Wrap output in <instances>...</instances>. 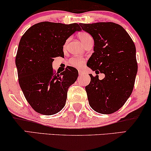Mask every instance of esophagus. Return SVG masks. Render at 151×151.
Returning <instances> with one entry per match:
<instances>
[{"label": "esophagus", "mask_w": 151, "mask_h": 151, "mask_svg": "<svg viewBox=\"0 0 151 151\" xmlns=\"http://www.w3.org/2000/svg\"><path fill=\"white\" fill-rule=\"evenodd\" d=\"M78 73H79L80 76H82L85 73V72H84L83 71H81V70H79V71H78Z\"/></svg>", "instance_id": "34e87169"}]
</instances>
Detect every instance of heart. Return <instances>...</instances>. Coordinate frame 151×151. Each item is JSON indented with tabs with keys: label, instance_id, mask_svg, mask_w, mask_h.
Wrapping results in <instances>:
<instances>
[{
	"label": "heart",
	"instance_id": "1",
	"mask_svg": "<svg viewBox=\"0 0 151 151\" xmlns=\"http://www.w3.org/2000/svg\"><path fill=\"white\" fill-rule=\"evenodd\" d=\"M79 38L80 41H81L84 44L88 40H89V39L91 38V37L87 32H81L80 33L79 35ZM83 60L78 58H73L70 59L69 61H68V64L71 66H73V67H80V66L83 65Z\"/></svg>",
	"mask_w": 151,
	"mask_h": 151
}]
</instances>
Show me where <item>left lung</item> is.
<instances>
[{
  "label": "left lung",
  "instance_id": "8db88e82",
  "mask_svg": "<svg viewBox=\"0 0 151 151\" xmlns=\"http://www.w3.org/2000/svg\"><path fill=\"white\" fill-rule=\"evenodd\" d=\"M94 41L93 52L87 66L99 76L89 74L85 87L89 105L103 114L114 113L125 104L134 87L137 73L135 45L120 25L112 22L80 23Z\"/></svg>",
  "mask_w": 151,
  "mask_h": 151
}]
</instances>
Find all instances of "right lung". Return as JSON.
I'll return each instance as SVG.
<instances>
[{"label": "right lung", "mask_w": 151, "mask_h": 151, "mask_svg": "<svg viewBox=\"0 0 151 151\" xmlns=\"http://www.w3.org/2000/svg\"><path fill=\"white\" fill-rule=\"evenodd\" d=\"M80 30L78 23L46 21L33 25L21 37L15 60L19 83L37 112L52 115L65 105L68 87L76 81L78 71L68 66L60 74H55L52 62L56 57L63 58L66 40Z\"/></svg>", "instance_id": "right-lung-1"}]
</instances>
